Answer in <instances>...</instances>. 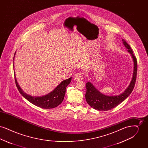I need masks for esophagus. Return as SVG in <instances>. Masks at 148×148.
Returning <instances> with one entry per match:
<instances>
[{
    "instance_id": "34e87169",
    "label": "esophagus",
    "mask_w": 148,
    "mask_h": 148,
    "mask_svg": "<svg viewBox=\"0 0 148 148\" xmlns=\"http://www.w3.org/2000/svg\"><path fill=\"white\" fill-rule=\"evenodd\" d=\"M82 74L81 73H77L74 75V79L75 81H78V80H82L83 79L82 77Z\"/></svg>"
}]
</instances>
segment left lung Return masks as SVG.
Listing matches in <instances>:
<instances>
[{
	"mask_svg": "<svg viewBox=\"0 0 148 148\" xmlns=\"http://www.w3.org/2000/svg\"><path fill=\"white\" fill-rule=\"evenodd\" d=\"M123 42L133 59L134 71L132 80L127 89L122 94L116 96L105 95L99 92L91 83H87L86 84V92L85 94L86 102L91 107L99 111H107L118 106L128 97L134 89L137 74V60L130 45L124 40H123Z\"/></svg>",
	"mask_w": 148,
	"mask_h": 148,
	"instance_id": "obj_1",
	"label": "left lung"
}]
</instances>
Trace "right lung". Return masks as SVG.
<instances>
[{"label": "right lung", "instance_id": "right-lung-1", "mask_svg": "<svg viewBox=\"0 0 148 148\" xmlns=\"http://www.w3.org/2000/svg\"><path fill=\"white\" fill-rule=\"evenodd\" d=\"M14 77L16 86L21 95L33 104L43 109H52L58 106L62 103L64 98L66 88L70 84L71 80V77L66 79L63 81L60 84L58 85L54 90L48 94L40 97H36L30 96L23 92L18 84L15 75Z\"/></svg>", "mask_w": 148, "mask_h": 148}]
</instances>
